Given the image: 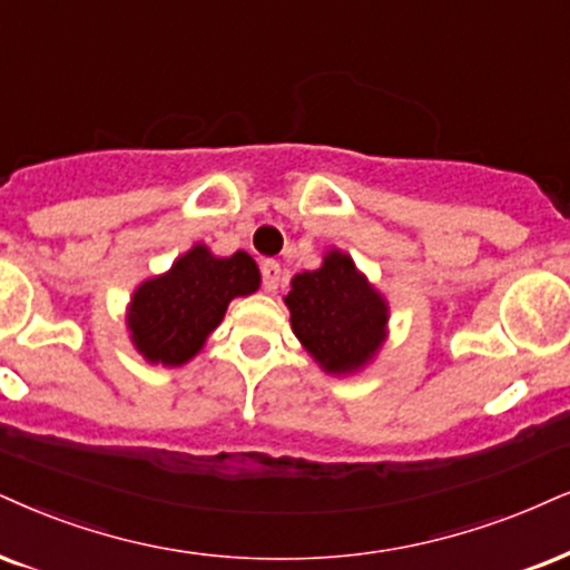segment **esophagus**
Segmentation results:
<instances>
[{"label": "esophagus", "instance_id": "1", "mask_svg": "<svg viewBox=\"0 0 570 570\" xmlns=\"http://www.w3.org/2000/svg\"><path fill=\"white\" fill-rule=\"evenodd\" d=\"M262 277H264V287L269 293H277L279 287V279H283V266H279L277 262H264L262 264Z\"/></svg>", "mask_w": 570, "mask_h": 570}]
</instances>
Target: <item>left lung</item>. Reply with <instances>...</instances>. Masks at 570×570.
<instances>
[{
  "mask_svg": "<svg viewBox=\"0 0 570 570\" xmlns=\"http://www.w3.org/2000/svg\"><path fill=\"white\" fill-rule=\"evenodd\" d=\"M285 306L301 346L327 375L362 372L389 338V301L341 248L291 279Z\"/></svg>",
  "mask_w": 570,
  "mask_h": 570,
  "instance_id": "left-lung-1",
  "label": "left lung"
}]
</instances>
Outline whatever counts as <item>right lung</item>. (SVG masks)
I'll use <instances>...</instances> for the list:
<instances>
[{
    "instance_id": "right-lung-1",
    "label": "right lung",
    "mask_w": 570,
    "mask_h": 570,
    "mask_svg": "<svg viewBox=\"0 0 570 570\" xmlns=\"http://www.w3.org/2000/svg\"><path fill=\"white\" fill-rule=\"evenodd\" d=\"M262 272L245 250L214 256L206 243L181 253L171 269L137 285L126 308L129 341L145 362L181 367L222 325L232 298L250 296Z\"/></svg>"
}]
</instances>
